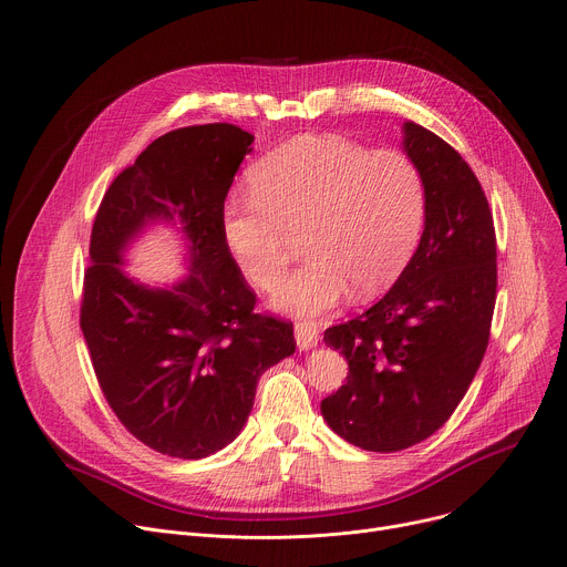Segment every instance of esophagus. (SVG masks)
Masks as SVG:
<instances>
[{
	"instance_id": "1",
	"label": "esophagus",
	"mask_w": 567,
	"mask_h": 567,
	"mask_svg": "<svg viewBox=\"0 0 567 567\" xmlns=\"http://www.w3.org/2000/svg\"><path fill=\"white\" fill-rule=\"evenodd\" d=\"M293 334H296L298 350H312L319 343V328H317V323L300 321V323H296Z\"/></svg>"
}]
</instances>
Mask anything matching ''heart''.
Returning a JSON list of instances; mask_svg holds the SVG:
<instances>
[{"instance_id": "b5f03b06", "label": "heart", "mask_w": 567, "mask_h": 567, "mask_svg": "<svg viewBox=\"0 0 567 567\" xmlns=\"http://www.w3.org/2000/svg\"><path fill=\"white\" fill-rule=\"evenodd\" d=\"M250 194H233L221 230L241 274L271 289L285 274L293 230L307 228V260L274 305L317 317L350 289H389L406 267L425 224V183L400 151H371L337 135L285 142L250 172Z\"/></svg>"}]
</instances>
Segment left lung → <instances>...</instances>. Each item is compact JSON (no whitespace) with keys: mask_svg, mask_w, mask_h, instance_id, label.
<instances>
[{"mask_svg":"<svg viewBox=\"0 0 567 567\" xmlns=\"http://www.w3.org/2000/svg\"><path fill=\"white\" fill-rule=\"evenodd\" d=\"M402 151L425 183V224L395 285L364 315L326 330L348 382L321 402L330 430L369 452L432 436L466 395L488 346L497 289L493 215L458 153L404 122Z\"/></svg>","mask_w":567,"mask_h":567,"instance_id":"8db88e82","label":"left lung"}]
</instances>
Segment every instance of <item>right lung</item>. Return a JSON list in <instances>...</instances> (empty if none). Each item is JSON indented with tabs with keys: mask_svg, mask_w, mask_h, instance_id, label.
I'll list each match as a JSON object with an SVG mask.
<instances>
[{
	"mask_svg": "<svg viewBox=\"0 0 567 567\" xmlns=\"http://www.w3.org/2000/svg\"><path fill=\"white\" fill-rule=\"evenodd\" d=\"M252 140L233 124L165 133L113 181L92 226L81 330L99 386L135 439L176 458L233 443L257 380L296 350L291 323L252 315L255 296L221 230ZM161 223L182 237L188 271L146 286L123 255Z\"/></svg>",
	"mask_w": 567,
	"mask_h": 567,
	"instance_id": "obj_1",
	"label": "right lung"
}]
</instances>
